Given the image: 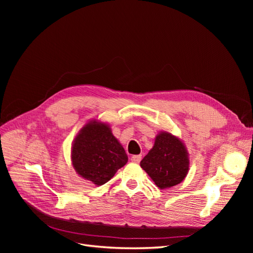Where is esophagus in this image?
Returning a JSON list of instances; mask_svg holds the SVG:
<instances>
[{
	"label": "esophagus",
	"mask_w": 253,
	"mask_h": 253,
	"mask_svg": "<svg viewBox=\"0 0 253 253\" xmlns=\"http://www.w3.org/2000/svg\"><path fill=\"white\" fill-rule=\"evenodd\" d=\"M141 160V155H133L131 157V162L135 163V164H138Z\"/></svg>",
	"instance_id": "obj_1"
}]
</instances>
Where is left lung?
Wrapping results in <instances>:
<instances>
[{
	"label": "left lung",
	"mask_w": 253,
	"mask_h": 253,
	"mask_svg": "<svg viewBox=\"0 0 253 253\" xmlns=\"http://www.w3.org/2000/svg\"><path fill=\"white\" fill-rule=\"evenodd\" d=\"M140 167L159 189L178 185L186 178L190 169L186 144L178 136L160 131L153 148L140 162Z\"/></svg>",
	"instance_id": "1"
}]
</instances>
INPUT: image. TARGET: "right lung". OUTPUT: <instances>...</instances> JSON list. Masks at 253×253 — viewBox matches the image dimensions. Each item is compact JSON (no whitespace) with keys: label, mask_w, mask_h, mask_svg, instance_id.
Listing matches in <instances>:
<instances>
[{"label":"right lung","mask_w":253,"mask_h":253,"mask_svg":"<svg viewBox=\"0 0 253 253\" xmlns=\"http://www.w3.org/2000/svg\"><path fill=\"white\" fill-rule=\"evenodd\" d=\"M71 160L80 177L102 186L127 163V155L108 122L91 119L73 140Z\"/></svg>","instance_id":"right-lung-1"}]
</instances>
